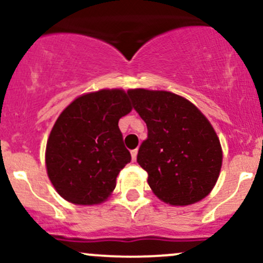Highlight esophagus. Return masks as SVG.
<instances>
[{
  "label": "esophagus",
  "instance_id": "obj_1",
  "mask_svg": "<svg viewBox=\"0 0 263 263\" xmlns=\"http://www.w3.org/2000/svg\"><path fill=\"white\" fill-rule=\"evenodd\" d=\"M137 153H138L137 149L131 151V157H132V161L134 162H136V159H137Z\"/></svg>",
  "mask_w": 263,
  "mask_h": 263
}]
</instances>
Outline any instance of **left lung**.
Here are the masks:
<instances>
[{
  "instance_id": "1",
  "label": "left lung",
  "mask_w": 263,
  "mask_h": 263,
  "mask_svg": "<svg viewBox=\"0 0 263 263\" xmlns=\"http://www.w3.org/2000/svg\"><path fill=\"white\" fill-rule=\"evenodd\" d=\"M148 137L137 162L159 200L186 206L203 200L218 182L222 148L209 120L193 102L165 90L129 89Z\"/></svg>"
}]
</instances>
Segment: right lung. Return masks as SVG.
Returning a JSON list of instances; mask_svg holds the SVG:
<instances>
[{
	"label": "right lung",
	"instance_id": "obj_1",
	"mask_svg": "<svg viewBox=\"0 0 263 263\" xmlns=\"http://www.w3.org/2000/svg\"><path fill=\"white\" fill-rule=\"evenodd\" d=\"M132 111L128 92L101 89L78 96L54 123L45 148V167L57 193L75 205H99L116 186L131 161L119 120Z\"/></svg>",
	"mask_w": 263,
	"mask_h": 263
}]
</instances>
